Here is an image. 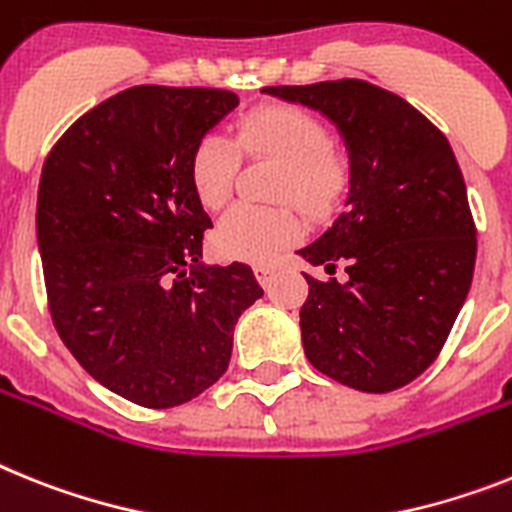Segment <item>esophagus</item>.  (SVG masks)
Segmentation results:
<instances>
[{
  "label": "esophagus",
  "mask_w": 512,
  "mask_h": 512,
  "mask_svg": "<svg viewBox=\"0 0 512 512\" xmlns=\"http://www.w3.org/2000/svg\"><path fill=\"white\" fill-rule=\"evenodd\" d=\"M255 273H257V281L263 283L265 289H270V283H273V278H276V268H273V265H257Z\"/></svg>",
  "instance_id": "1"
}]
</instances>
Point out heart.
<instances>
[{"label":"heart","mask_w":512,"mask_h":512,"mask_svg":"<svg viewBox=\"0 0 512 512\" xmlns=\"http://www.w3.org/2000/svg\"><path fill=\"white\" fill-rule=\"evenodd\" d=\"M239 150L283 163L276 197L294 200L312 216L328 213L343 195L346 169L330 153L328 130L312 114L294 106H263L239 119L236 143L210 132L192 150L190 182L203 208L218 210L229 203L242 161ZM299 234L302 223L294 210L239 205L213 231V247L229 260L270 263Z\"/></svg>","instance_id":"b5f03b06"}]
</instances>
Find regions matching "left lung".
Returning <instances> with one entry per match:
<instances>
[{
    "label": "left lung",
    "mask_w": 512,
    "mask_h": 512,
    "mask_svg": "<svg viewBox=\"0 0 512 512\" xmlns=\"http://www.w3.org/2000/svg\"><path fill=\"white\" fill-rule=\"evenodd\" d=\"M265 93L320 111L349 150L346 210L296 252L330 276L304 273V354L354 390L403 388L437 359L474 278V218L448 137L367 80Z\"/></svg>",
    "instance_id": "left-lung-1"
}]
</instances>
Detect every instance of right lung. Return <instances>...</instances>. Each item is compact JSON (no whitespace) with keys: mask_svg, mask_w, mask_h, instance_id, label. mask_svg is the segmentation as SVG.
<instances>
[{"mask_svg":"<svg viewBox=\"0 0 512 512\" xmlns=\"http://www.w3.org/2000/svg\"><path fill=\"white\" fill-rule=\"evenodd\" d=\"M236 106L231 90L135 85L77 119L41 171L54 328L93 380L145 409L208 390L263 296L249 265L203 263L213 223L190 182L195 145Z\"/></svg>","mask_w":512,"mask_h":512,"instance_id":"right-lung-1","label":"right lung"}]
</instances>
